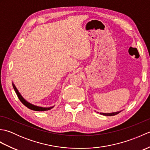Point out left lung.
<instances>
[{
  "instance_id": "8db88e82",
  "label": "left lung",
  "mask_w": 150,
  "mask_h": 150,
  "mask_svg": "<svg viewBox=\"0 0 150 150\" xmlns=\"http://www.w3.org/2000/svg\"><path fill=\"white\" fill-rule=\"evenodd\" d=\"M120 111H117V112H114V113H100L101 115H103L105 116H113L115 115H117L118 113H119Z\"/></svg>"
}]
</instances>
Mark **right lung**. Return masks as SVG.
<instances>
[{"mask_svg": "<svg viewBox=\"0 0 150 150\" xmlns=\"http://www.w3.org/2000/svg\"><path fill=\"white\" fill-rule=\"evenodd\" d=\"M13 87L14 90L16 92V93H17V95L18 98H19V100H21V103L23 104L25 106H26L27 108H29L30 110H32L34 111H47V110H50L51 109H52L53 107H50V108H42V107H39V106H35V105L31 104L30 103H28L26 100L24 99V98L21 96V95L19 93L18 91L17 90V89L16 88L15 86L14 85V84L13 83Z\"/></svg>", "mask_w": 150, "mask_h": 150, "instance_id": "obj_1", "label": "right lung"}]
</instances>
